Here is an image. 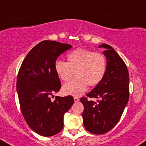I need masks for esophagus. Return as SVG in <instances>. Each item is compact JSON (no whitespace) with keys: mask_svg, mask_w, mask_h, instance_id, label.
<instances>
[{"mask_svg":"<svg viewBox=\"0 0 146 146\" xmlns=\"http://www.w3.org/2000/svg\"><path fill=\"white\" fill-rule=\"evenodd\" d=\"M79 98L77 97V96H74V101L75 102H79Z\"/></svg>","mask_w":146,"mask_h":146,"instance_id":"1","label":"esophagus"}]
</instances>
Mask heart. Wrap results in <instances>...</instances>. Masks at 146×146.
Returning a JSON list of instances; mask_svg holds the SVG:
<instances>
[{
    "label": "heart",
    "instance_id": "1",
    "mask_svg": "<svg viewBox=\"0 0 146 146\" xmlns=\"http://www.w3.org/2000/svg\"><path fill=\"white\" fill-rule=\"evenodd\" d=\"M54 70L65 84L62 91L65 94L79 96L86 90L88 85L96 86L103 79L107 71V60L104 54L92 50L78 48L67 54V62L57 60Z\"/></svg>",
    "mask_w": 146,
    "mask_h": 146
}]
</instances>
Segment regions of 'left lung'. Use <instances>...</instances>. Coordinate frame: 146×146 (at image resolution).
Returning <instances> with one entry per match:
<instances>
[{
	"label": "left lung",
	"instance_id": "1",
	"mask_svg": "<svg viewBox=\"0 0 146 146\" xmlns=\"http://www.w3.org/2000/svg\"><path fill=\"white\" fill-rule=\"evenodd\" d=\"M99 47L107 58V71L103 79L86 96L97 102L82 97V116L85 128L93 134H104L120 119L129 100V73L125 62L116 51L107 44Z\"/></svg>",
	"mask_w": 146,
	"mask_h": 146
}]
</instances>
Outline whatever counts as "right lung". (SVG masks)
<instances>
[{
	"label": "right lung",
	"instance_id": "add662e5",
	"mask_svg": "<svg viewBox=\"0 0 146 146\" xmlns=\"http://www.w3.org/2000/svg\"><path fill=\"white\" fill-rule=\"evenodd\" d=\"M70 44L44 40L30 50L24 58L16 81V90L24 119L37 134L50 137L63 128V117L74 103L71 96H50L60 89L54 63Z\"/></svg>",
	"mask_w": 146,
	"mask_h": 146
}]
</instances>
